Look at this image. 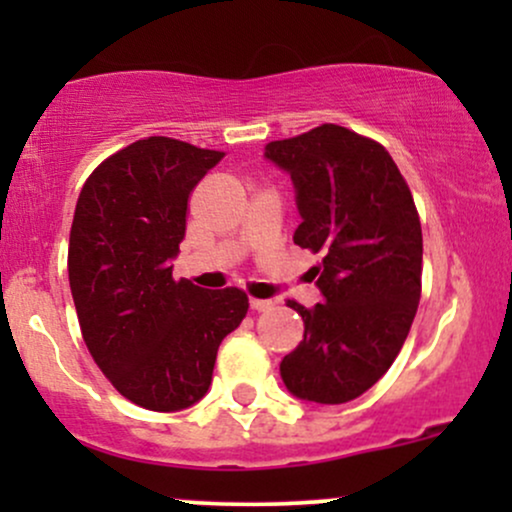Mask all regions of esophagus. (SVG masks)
<instances>
[{"instance_id": "esophagus-1", "label": "esophagus", "mask_w": 512, "mask_h": 512, "mask_svg": "<svg viewBox=\"0 0 512 512\" xmlns=\"http://www.w3.org/2000/svg\"><path fill=\"white\" fill-rule=\"evenodd\" d=\"M272 301H262V298H250V308L255 310V313H264V310L272 308Z\"/></svg>"}]
</instances>
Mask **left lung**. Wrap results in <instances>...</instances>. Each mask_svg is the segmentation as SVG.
<instances>
[{
    "label": "left lung",
    "instance_id": "8db88e82",
    "mask_svg": "<svg viewBox=\"0 0 512 512\" xmlns=\"http://www.w3.org/2000/svg\"><path fill=\"white\" fill-rule=\"evenodd\" d=\"M264 156L296 187L303 221L293 243L322 255L313 272L325 303L286 301L305 332L281 380L308 402H351L387 373L419 308V211L385 146L346 127L269 142Z\"/></svg>",
    "mask_w": 512,
    "mask_h": 512
}]
</instances>
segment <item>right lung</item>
<instances>
[{"instance_id": "1", "label": "right lung", "mask_w": 512, "mask_h": 512, "mask_svg": "<svg viewBox=\"0 0 512 512\" xmlns=\"http://www.w3.org/2000/svg\"><path fill=\"white\" fill-rule=\"evenodd\" d=\"M223 151L146 137L88 175L69 233V286L81 334L105 378L151 411L207 395L216 351L243 322L245 291L173 279L187 202Z\"/></svg>"}]
</instances>
